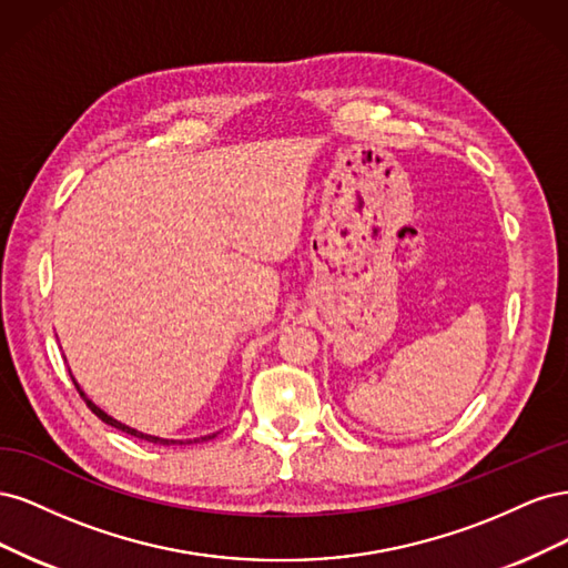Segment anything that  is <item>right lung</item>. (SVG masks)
Masks as SVG:
<instances>
[{"instance_id":"obj_1","label":"right lung","mask_w":568,"mask_h":568,"mask_svg":"<svg viewBox=\"0 0 568 568\" xmlns=\"http://www.w3.org/2000/svg\"><path fill=\"white\" fill-rule=\"evenodd\" d=\"M73 384H75V388L80 390V395L84 398V403H88V407L94 412V415L101 419V422H106L109 426H113V428H118V432H125V434H130V436H134V438H142V440H149V443H159V445H182V440H170V438H159V436H149V434H142V432H136V428H130V426H125V424H120L118 419H113L111 415H106L104 409L101 407H97L88 395H84V390L78 386V382L73 379ZM209 438H215V434H211V436H201V438H194V443H199V440H209ZM186 443H192V440H186Z\"/></svg>"}]
</instances>
